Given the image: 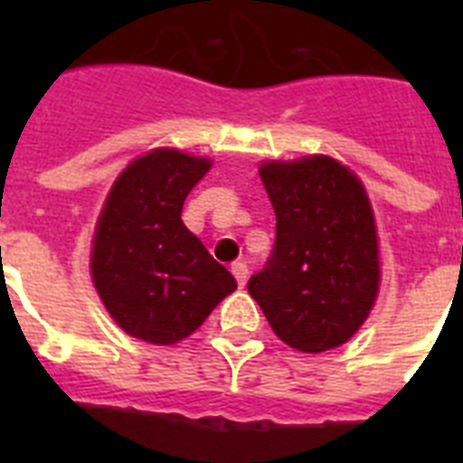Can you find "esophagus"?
<instances>
[{
	"mask_svg": "<svg viewBox=\"0 0 463 463\" xmlns=\"http://www.w3.org/2000/svg\"><path fill=\"white\" fill-rule=\"evenodd\" d=\"M231 271H232V276H235V281H238L240 286H245L247 276H250V269H247L245 261H238V264H232Z\"/></svg>",
	"mask_w": 463,
	"mask_h": 463,
	"instance_id": "esophagus-1",
	"label": "esophagus"
}]
</instances>
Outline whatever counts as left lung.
I'll return each instance as SVG.
<instances>
[{
  "mask_svg": "<svg viewBox=\"0 0 463 463\" xmlns=\"http://www.w3.org/2000/svg\"><path fill=\"white\" fill-rule=\"evenodd\" d=\"M276 213L274 252L250 279L283 344L322 353L345 344L380 288L377 232L355 175L329 156L260 167Z\"/></svg>",
  "mask_w": 463,
  "mask_h": 463,
  "instance_id": "8db88e82",
  "label": "left lung"
}]
</instances>
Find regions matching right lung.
<instances>
[{"label":"right lung","mask_w":463,"mask_h":463,"mask_svg":"<svg viewBox=\"0 0 463 463\" xmlns=\"http://www.w3.org/2000/svg\"><path fill=\"white\" fill-rule=\"evenodd\" d=\"M209 167L173 148L141 156L115 180L98 221L93 283L112 319L148 344L187 338L238 288L182 223L184 199Z\"/></svg>","instance_id":"add662e5"}]
</instances>
